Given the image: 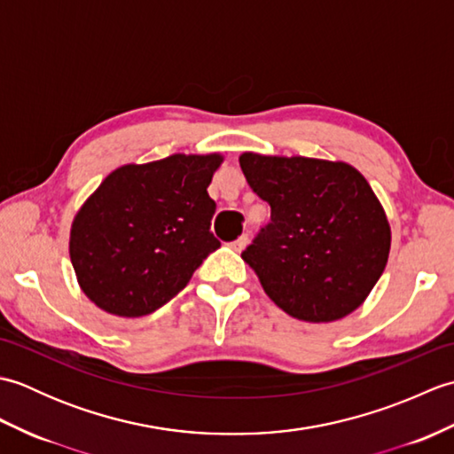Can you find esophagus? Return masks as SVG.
<instances>
[{
    "label": "esophagus",
    "instance_id": "obj_1",
    "mask_svg": "<svg viewBox=\"0 0 454 454\" xmlns=\"http://www.w3.org/2000/svg\"><path fill=\"white\" fill-rule=\"evenodd\" d=\"M246 246H247V236H246V234H242L238 239H234L232 244H230V247H232L234 252H242V249H244Z\"/></svg>",
    "mask_w": 454,
    "mask_h": 454
}]
</instances>
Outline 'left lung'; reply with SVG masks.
I'll list each match as a JSON object with an SVG mask.
<instances>
[{
    "instance_id": "8db88e82",
    "label": "left lung",
    "mask_w": 454,
    "mask_h": 454,
    "mask_svg": "<svg viewBox=\"0 0 454 454\" xmlns=\"http://www.w3.org/2000/svg\"><path fill=\"white\" fill-rule=\"evenodd\" d=\"M244 176L271 207V222L242 252L271 301L296 320L351 314L379 281L390 224L371 185L349 163L246 152Z\"/></svg>"
}]
</instances>
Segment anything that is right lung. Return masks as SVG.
<instances>
[{
	"instance_id": "obj_1",
	"label": "right lung",
	"mask_w": 454,
	"mask_h": 454,
	"mask_svg": "<svg viewBox=\"0 0 454 454\" xmlns=\"http://www.w3.org/2000/svg\"><path fill=\"white\" fill-rule=\"evenodd\" d=\"M220 153H173L109 173L83 202L70 232V259L85 296L101 310L152 314L191 281L220 247L210 232L216 202L207 187Z\"/></svg>"
}]
</instances>
